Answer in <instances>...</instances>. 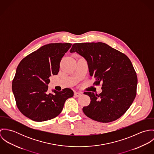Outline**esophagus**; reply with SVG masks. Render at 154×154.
Segmentation results:
<instances>
[{
    "label": "esophagus",
    "instance_id": "34e87169",
    "mask_svg": "<svg viewBox=\"0 0 154 154\" xmlns=\"http://www.w3.org/2000/svg\"><path fill=\"white\" fill-rule=\"evenodd\" d=\"M74 95H75V96L76 97H80L81 95V94L79 93V92H75Z\"/></svg>",
    "mask_w": 154,
    "mask_h": 154
}]
</instances>
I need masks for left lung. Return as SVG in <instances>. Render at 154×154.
Returning a JSON list of instances; mask_svg holds the SVG:
<instances>
[{"instance_id":"8db88e82","label":"left lung","mask_w":154,"mask_h":154,"mask_svg":"<svg viewBox=\"0 0 154 154\" xmlns=\"http://www.w3.org/2000/svg\"><path fill=\"white\" fill-rule=\"evenodd\" d=\"M70 53L77 52L87 60L95 85L102 86L99 94L85 92L91 98L83 108L89 118L102 123L113 122L129 109L136 95L137 78L129 57L104 43L73 44Z\"/></svg>"}]
</instances>
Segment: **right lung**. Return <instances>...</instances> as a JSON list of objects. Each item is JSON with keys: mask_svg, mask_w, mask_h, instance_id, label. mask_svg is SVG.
Instances as JSON below:
<instances>
[{"mask_svg": "<svg viewBox=\"0 0 154 154\" xmlns=\"http://www.w3.org/2000/svg\"><path fill=\"white\" fill-rule=\"evenodd\" d=\"M70 43H50L24 57L12 81V91L18 109L35 122L53 119L62 112L66 100L73 97L69 88L48 94L49 77L57 75L60 63Z\"/></svg>", "mask_w": 154, "mask_h": 154, "instance_id": "obj_1", "label": "right lung"}]
</instances>
